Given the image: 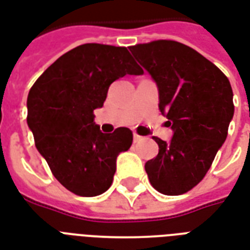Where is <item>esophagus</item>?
<instances>
[{"mask_svg":"<svg viewBox=\"0 0 250 250\" xmlns=\"http://www.w3.org/2000/svg\"><path fill=\"white\" fill-rule=\"evenodd\" d=\"M133 140H134V142H140V141H142V137H141L140 134L134 133V134H133Z\"/></svg>","mask_w":250,"mask_h":250,"instance_id":"obj_1","label":"esophagus"}]
</instances>
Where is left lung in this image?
I'll list each match as a JSON object with an SVG mask.
<instances>
[{"mask_svg":"<svg viewBox=\"0 0 250 250\" xmlns=\"http://www.w3.org/2000/svg\"><path fill=\"white\" fill-rule=\"evenodd\" d=\"M129 50L157 83L159 109L174 130L168 144L153 137L159 153L145 165L149 181L163 195L186 194L203 179L228 136L234 112L230 83L183 43L159 39Z\"/></svg>","mask_w":250,"mask_h":250,"instance_id":"1","label":"left lung"}]
</instances>
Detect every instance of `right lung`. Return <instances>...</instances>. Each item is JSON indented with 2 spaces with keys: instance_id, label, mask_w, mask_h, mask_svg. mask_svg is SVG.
Returning a JSON list of instances; mask_svg holds the SVG:
<instances>
[{
  "instance_id": "add662e5",
  "label": "right lung",
  "mask_w": 250,
  "mask_h": 250,
  "mask_svg": "<svg viewBox=\"0 0 250 250\" xmlns=\"http://www.w3.org/2000/svg\"><path fill=\"white\" fill-rule=\"evenodd\" d=\"M144 71L126 47L85 43L65 52L34 83L27 96V125L52 175L79 196L109 188L116 159L133 142L127 127L105 134L93 123L109 85Z\"/></svg>"
}]
</instances>
